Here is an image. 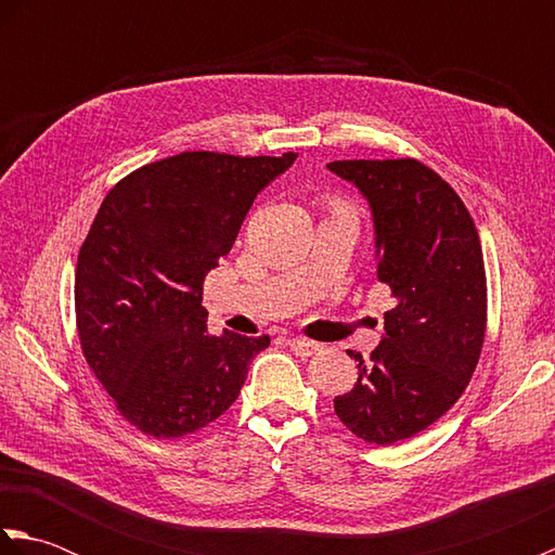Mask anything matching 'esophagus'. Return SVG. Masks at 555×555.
<instances>
[{
    "instance_id": "obj_1",
    "label": "esophagus",
    "mask_w": 555,
    "mask_h": 555,
    "mask_svg": "<svg viewBox=\"0 0 555 555\" xmlns=\"http://www.w3.org/2000/svg\"><path fill=\"white\" fill-rule=\"evenodd\" d=\"M288 346H291V350L296 352V356H300V358H310V356H314L317 350H320L322 346L320 344H314V340H308V338H288Z\"/></svg>"
}]
</instances>
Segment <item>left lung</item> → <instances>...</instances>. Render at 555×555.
Masks as SVG:
<instances>
[{
    "label": "left lung",
    "mask_w": 555,
    "mask_h": 555,
    "mask_svg": "<svg viewBox=\"0 0 555 555\" xmlns=\"http://www.w3.org/2000/svg\"><path fill=\"white\" fill-rule=\"evenodd\" d=\"M367 199L376 276L396 305L358 382L334 398L358 439L388 446L427 429L473 379L487 328V276L475 221L457 193L417 159L326 164Z\"/></svg>",
    "instance_id": "1"
}]
</instances>
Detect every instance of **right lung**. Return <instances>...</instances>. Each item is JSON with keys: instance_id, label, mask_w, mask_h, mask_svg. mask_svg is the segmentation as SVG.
I'll use <instances>...</instances> for the list:
<instances>
[{"instance_id": "1", "label": "right lung", "mask_w": 555, "mask_h": 555, "mask_svg": "<svg viewBox=\"0 0 555 555\" xmlns=\"http://www.w3.org/2000/svg\"><path fill=\"white\" fill-rule=\"evenodd\" d=\"M296 157L181 152L128 173L104 197L78 253V336L90 370L143 434L181 439L207 427L269 346V336H211L203 284L257 193Z\"/></svg>"}]
</instances>
